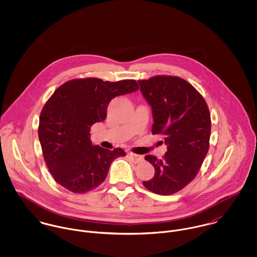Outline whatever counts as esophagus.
I'll list each match as a JSON object with an SVG mask.
<instances>
[{
    "mask_svg": "<svg viewBox=\"0 0 257 257\" xmlns=\"http://www.w3.org/2000/svg\"><path fill=\"white\" fill-rule=\"evenodd\" d=\"M128 156H130V158L132 159V161H133L134 163H140V162H142L143 159H144V157H143L142 155L135 154V153H132V152L128 153Z\"/></svg>",
    "mask_w": 257,
    "mask_h": 257,
    "instance_id": "34e87169",
    "label": "esophagus"
}]
</instances>
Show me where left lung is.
Instances as JSON below:
<instances>
[{
	"label": "left lung",
	"mask_w": 257,
	"mask_h": 257,
	"mask_svg": "<svg viewBox=\"0 0 257 257\" xmlns=\"http://www.w3.org/2000/svg\"><path fill=\"white\" fill-rule=\"evenodd\" d=\"M139 84L152 111L151 132L161 134L167 146L161 159L145 157L155 174L143 183L155 194L169 196L190 183L202 166L210 147V111L202 95L182 78L154 76Z\"/></svg>",
	"instance_id": "left-lung-1"
}]
</instances>
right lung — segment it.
Masks as SVG:
<instances>
[{"mask_svg":"<svg viewBox=\"0 0 257 257\" xmlns=\"http://www.w3.org/2000/svg\"><path fill=\"white\" fill-rule=\"evenodd\" d=\"M138 89L136 80L86 78L68 81L53 93L40 112L38 138L45 163L57 183L82 194L104 182L111 162L125 152L94 146L90 128L106 119L113 98Z\"/></svg>","mask_w":257,"mask_h":257,"instance_id":"add662e5","label":"right lung"}]
</instances>
